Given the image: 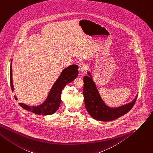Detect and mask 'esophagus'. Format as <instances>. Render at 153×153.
<instances>
[{"label":"esophagus","mask_w":153,"mask_h":153,"mask_svg":"<svg viewBox=\"0 0 153 153\" xmlns=\"http://www.w3.org/2000/svg\"><path fill=\"white\" fill-rule=\"evenodd\" d=\"M87 69V66L84 63H81L80 65H79V71L80 73H82L84 71H85V69Z\"/></svg>","instance_id":"34e87169"}]
</instances>
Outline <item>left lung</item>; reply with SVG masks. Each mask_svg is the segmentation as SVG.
Listing matches in <instances>:
<instances>
[{
  "mask_svg": "<svg viewBox=\"0 0 153 153\" xmlns=\"http://www.w3.org/2000/svg\"><path fill=\"white\" fill-rule=\"evenodd\" d=\"M87 74L88 76L84 77L83 95L85 108L91 117L100 121L113 120L127 113L134 106L137 95L130 103L124 105L116 108L107 106L100 95L90 71Z\"/></svg>",
  "mask_w": 153,
  "mask_h": 153,
  "instance_id": "1",
  "label": "left lung"
}]
</instances>
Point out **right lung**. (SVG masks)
<instances>
[{"instance_id":"right-lung-1","label":"right lung","mask_w":153,"mask_h":153,"mask_svg":"<svg viewBox=\"0 0 153 153\" xmlns=\"http://www.w3.org/2000/svg\"><path fill=\"white\" fill-rule=\"evenodd\" d=\"M78 66L76 65H70L64 69L63 71L50 89L49 94L44 102L38 106H30L24 103H19V105L26 110L29 111L35 114L46 116L52 115L58 110L61 103V94L62 90L67 84L73 81L78 76ZM10 81L12 91H14L12 80V63L10 69ZM15 99L17 100L16 96Z\"/></svg>"}]
</instances>
